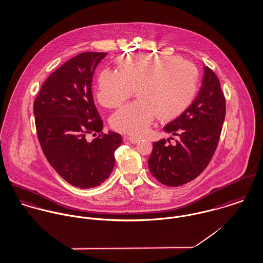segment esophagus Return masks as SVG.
Masks as SVG:
<instances>
[{
  "label": "esophagus",
  "instance_id": "34e87169",
  "mask_svg": "<svg viewBox=\"0 0 263 263\" xmlns=\"http://www.w3.org/2000/svg\"><path fill=\"white\" fill-rule=\"evenodd\" d=\"M125 139L126 140H128V141H130L132 144H136L137 142H139V138H137V137H132V136H130V137H125Z\"/></svg>",
  "mask_w": 263,
  "mask_h": 263
}]
</instances>
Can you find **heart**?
I'll return each mask as SVG.
<instances>
[{
	"instance_id": "b5f03b06",
	"label": "heart",
	"mask_w": 263,
	"mask_h": 263,
	"mask_svg": "<svg viewBox=\"0 0 263 263\" xmlns=\"http://www.w3.org/2000/svg\"><path fill=\"white\" fill-rule=\"evenodd\" d=\"M119 70L105 68L99 76L97 99L106 108H117L133 96L138 99L111 117L119 132L140 136L158 115L175 117L193 101L199 71L190 60L157 53L126 54L118 59Z\"/></svg>"
}]
</instances>
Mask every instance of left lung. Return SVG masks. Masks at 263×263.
<instances>
[{
  "mask_svg": "<svg viewBox=\"0 0 263 263\" xmlns=\"http://www.w3.org/2000/svg\"><path fill=\"white\" fill-rule=\"evenodd\" d=\"M204 70L198 97L163 128L178 140L175 144H171L170 139L154 142L148 159L151 175L167 186L182 185L201 175L219 143L226 100L216 73L208 66Z\"/></svg>",
  "mask_w": 263,
  "mask_h": 263,
  "instance_id": "obj_1",
  "label": "left lung"
}]
</instances>
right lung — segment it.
Returning <instances> with one entry per match:
<instances>
[{"label": "right lung", "instance_id": "obj_1", "mask_svg": "<svg viewBox=\"0 0 263 263\" xmlns=\"http://www.w3.org/2000/svg\"><path fill=\"white\" fill-rule=\"evenodd\" d=\"M106 52H83L67 60L44 82L33 105L37 137L50 165L73 186L100 185L113 172L122 136L103 133L91 81ZM100 133L92 142L88 134Z\"/></svg>", "mask_w": 263, "mask_h": 263}]
</instances>
